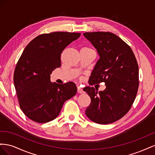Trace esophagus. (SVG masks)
<instances>
[{
    "label": "esophagus",
    "mask_w": 155,
    "mask_h": 155,
    "mask_svg": "<svg viewBox=\"0 0 155 155\" xmlns=\"http://www.w3.org/2000/svg\"><path fill=\"white\" fill-rule=\"evenodd\" d=\"M78 93H80V94H82V93H83L84 92V91H83V89L80 87H78Z\"/></svg>",
    "instance_id": "1"
}]
</instances>
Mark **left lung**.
<instances>
[{
  "label": "left lung",
  "instance_id": "8db88e82",
  "mask_svg": "<svg viewBox=\"0 0 155 155\" xmlns=\"http://www.w3.org/2000/svg\"><path fill=\"white\" fill-rule=\"evenodd\" d=\"M83 35L100 57L88 83L106 85L100 92L94 87L83 88L91 99L85 114L96 124H112L127 113L135 100L139 85L137 59L130 46L112 33L86 32Z\"/></svg>",
  "mask_w": 155,
  "mask_h": 155
}]
</instances>
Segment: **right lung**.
I'll return each instance as SVG.
<instances>
[{
	"mask_svg": "<svg viewBox=\"0 0 155 155\" xmlns=\"http://www.w3.org/2000/svg\"><path fill=\"white\" fill-rule=\"evenodd\" d=\"M81 34L57 31L38 35L23 50L13 75L21 110L30 120L46 123L57 118L64 103L76 95L73 82L50 81V74L61 66V54Z\"/></svg>",
	"mask_w": 155,
	"mask_h": 155,
	"instance_id": "add662e5",
	"label": "right lung"
}]
</instances>
